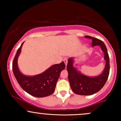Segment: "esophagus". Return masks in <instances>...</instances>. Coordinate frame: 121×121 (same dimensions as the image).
Returning a JSON list of instances; mask_svg holds the SVG:
<instances>
[{
	"label": "esophagus",
	"mask_w": 121,
	"mask_h": 121,
	"mask_svg": "<svg viewBox=\"0 0 121 121\" xmlns=\"http://www.w3.org/2000/svg\"><path fill=\"white\" fill-rule=\"evenodd\" d=\"M64 62H65V65H67V63H68V59L66 57H65V58H64Z\"/></svg>",
	"instance_id": "esophagus-1"
}]
</instances>
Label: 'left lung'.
Listing matches in <instances>:
<instances>
[{"label": "left lung", "instance_id": "obj_1", "mask_svg": "<svg viewBox=\"0 0 121 121\" xmlns=\"http://www.w3.org/2000/svg\"><path fill=\"white\" fill-rule=\"evenodd\" d=\"M85 38L92 40V47L99 45L104 53V59L106 61L104 70L99 76L91 77L82 74L73 67V58L68 59L66 67L68 72V80L72 91L79 95H92L98 92L105 85L109 77L110 72L109 56L104 43L97 38L85 36Z\"/></svg>", "mask_w": 121, "mask_h": 121}]
</instances>
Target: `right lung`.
<instances>
[{"label": "right lung", "instance_id": "obj_1", "mask_svg": "<svg viewBox=\"0 0 121 121\" xmlns=\"http://www.w3.org/2000/svg\"><path fill=\"white\" fill-rule=\"evenodd\" d=\"M23 43L17 49L12 62L13 73L17 82L24 91L32 96L44 97L51 95L55 91L61 72L65 69V63L62 61L52 65L45 72L36 76H25L19 71L17 66V58Z\"/></svg>", "mask_w": 121, "mask_h": 121}]
</instances>
